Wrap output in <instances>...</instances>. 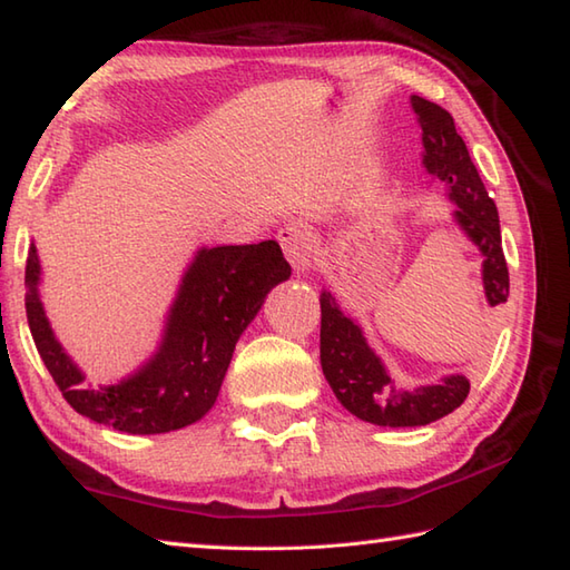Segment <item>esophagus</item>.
I'll return each instance as SVG.
<instances>
[{"label": "esophagus", "instance_id": "34e87169", "mask_svg": "<svg viewBox=\"0 0 570 570\" xmlns=\"http://www.w3.org/2000/svg\"><path fill=\"white\" fill-rule=\"evenodd\" d=\"M278 245H282L288 264L296 272H308L313 264V254H316V237L311 229L301 223H288L276 233Z\"/></svg>", "mask_w": 570, "mask_h": 570}]
</instances>
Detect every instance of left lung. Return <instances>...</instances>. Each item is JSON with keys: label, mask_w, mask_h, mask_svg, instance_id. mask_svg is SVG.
Returning a JSON list of instances; mask_svg holds the SVG:
<instances>
[{"label": "left lung", "mask_w": 570, "mask_h": 570, "mask_svg": "<svg viewBox=\"0 0 570 570\" xmlns=\"http://www.w3.org/2000/svg\"><path fill=\"white\" fill-rule=\"evenodd\" d=\"M411 110L421 127V164L431 178L445 186L448 200L453 203V223L482 257L488 304H504L510 296V272L502 252L498 205L482 186L453 117L419 95H411ZM321 367L337 402L374 426H426L455 411L470 392L463 374H445L439 384L396 390L360 323L345 316L331 292L321 294Z\"/></svg>", "instance_id": "left-lung-1"}]
</instances>
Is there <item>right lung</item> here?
Wrapping results in <instances>:
<instances>
[{
    "mask_svg": "<svg viewBox=\"0 0 570 570\" xmlns=\"http://www.w3.org/2000/svg\"><path fill=\"white\" fill-rule=\"evenodd\" d=\"M288 276L292 266L276 239L200 247L180 276L159 345L135 372L107 384H90L56 337L41 301V259L33 242L23 284L36 350L66 402L102 426L154 435L186 429L208 414L239 335L266 294Z\"/></svg>",
    "mask_w": 570,
    "mask_h": 570,
    "instance_id": "obj_1",
    "label": "right lung"
}]
</instances>
